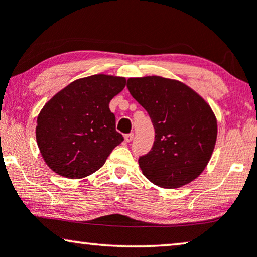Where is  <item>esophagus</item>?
I'll list each match as a JSON object with an SVG mask.
<instances>
[{
    "instance_id": "1",
    "label": "esophagus",
    "mask_w": 257,
    "mask_h": 257,
    "mask_svg": "<svg viewBox=\"0 0 257 257\" xmlns=\"http://www.w3.org/2000/svg\"><path fill=\"white\" fill-rule=\"evenodd\" d=\"M133 136H135V135H133V133H127V135H125V137H124V138H125V142H126V143L132 142Z\"/></svg>"
}]
</instances>
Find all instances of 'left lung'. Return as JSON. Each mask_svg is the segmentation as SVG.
<instances>
[{
	"label": "left lung",
	"instance_id": "1",
	"mask_svg": "<svg viewBox=\"0 0 257 257\" xmlns=\"http://www.w3.org/2000/svg\"><path fill=\"white\" fill-rule=\"evenodd\" d=\"M127 89L156 132L152 149L139 157L143 174L163 188H179L198 178L216 143V118L209 105L186 84L159 76L130 78Z\"/></svg>",
	"mask_w": 257,
	"mask_h": 257
}]
</instances>
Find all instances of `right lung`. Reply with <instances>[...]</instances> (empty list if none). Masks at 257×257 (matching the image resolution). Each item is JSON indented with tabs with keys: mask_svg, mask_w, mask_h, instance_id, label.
Instances as JSON below:
<instances>
[{
	"mask_svg": "<svg viewBox=\"0 0 257 257\" xmlns=\"http://www.w3.org/2000/svg\"><path fill=\"white\" fill-rule=\"evenodd\" d=\"M125 85L122 77L93 75L69 84L44 105L37 118L36 140L52 171L80 179L103 166L124 140L115 131L108 104Z\"/></svg>",
	"mask_w": 257,
	"mask_h": 257,
	"instance_id": "add662e5",
	"label": "right lung"
}]
</instances>
